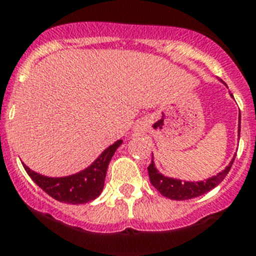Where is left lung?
Instances as JSON below:
<instances>
[{
	"mask_svg": "<svg viewBox=\"0 0 256 256\" xmlns=\"http://www.w3.org/2000/svg\"><path fill=\"white\" fill-rule=\"evenodd\" d=\"M231 97H234V96L231 94ZM240 114H238V138H240ZM234 160H235V156L232 158V160L230 162V164L224 170L220 172L216 176H211V178L206 179V180H200V182H187V180L183 182L180 179L169 178V176H163V174L159 173V170L155 168L154 160H152V164L148 166V172H149V178L152 184L164 197L176 200H190V198L200 197V196L214 190L216 186H218L225 179L228 172H230Z\"/></svg>",
	"mask_w": 256,
	"mask_h": 256,
	"instance_id": "left-lung-1",
	"label": "left lung"
}]
</instances>
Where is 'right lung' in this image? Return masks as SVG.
Listing matches in <instances>:
<instances>
[{
    "label": "right lung",
    "mask_w": 256,
    "mask_h": 256,
    "mask_svg": "<svg viewBox=\"0 0 256 256\" xmlns=\"http://www.w3.org/2000/svg\"><path fill=\"white\" fill-rule=\"evenodd\" d=\"M121 144L122 140H117L104 150L90 166L72 176L52 178L31 170L24 163L22 166L30 178L54 200L69 204H87L101 194L110 160Z\"/></svg>",
    "instance_id": "obj_1"
}]
</instances>
